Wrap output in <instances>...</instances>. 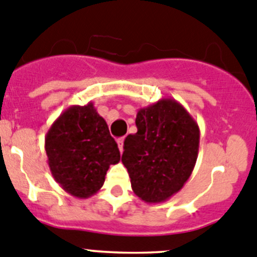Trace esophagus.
I'll return each instance as SVG.
<instances>
[{
  "label": "esophagus",
  "mask_w": 257,
  "mask_h": 257,
  "mask_svg": "<svg viewBox=\"0 0 257 257\" xmlns=\"http://www.w3.org/2000/svg\"><path fill=\"white\" fill-rule=\"evenodd\" d=\"M117 146H119V150H120V152H123V147H124V137H121V138H117Z\"/></svg>",
  "instance_id": "obj_1"
}]
</instances>
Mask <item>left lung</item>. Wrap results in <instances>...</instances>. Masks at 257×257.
Returning <instances> with one entry per match:
<instances>
[{
    "mask_svg": "<svg viewBox=\"0 0 257 257\" xmlns=\"http://www.w3.org/2000/svg\"><path fill=\"white\" fill-rule=\"evenodd\" d=\"M136 125L137 133L125 138L121 156L132 189L145 202H164L183 188L193 172L200 128L174 98L140 108Z\"/></svg>",
    "mask_w": 257,
    "mask_h": 257,
    "instance_id": "obj_1",
    "label": "left lung"
}]
</instances>
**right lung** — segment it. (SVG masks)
I'll use <instances>...</instances> for the list:
<instances>
[{
  "label": "right lung",
  "instance_id": "right-lung-1",
  "mask_svg": "<svg viewBox=\"0 0 257 257\" xmlns=\"http://www.w3.org/2000/svg\"><path fill=\"white\" fill-rule=\"evenodd\" d=\"M45 150L54 179L78 198L100 191L110 165L120 161L117 143L93 102L66 108L48 129Z\"/></svg>",
  "mask_w": 257,
  "mask_h": 257
}]
</instances>
